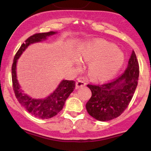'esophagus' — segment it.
I'll use <instances>...</instances> for the list:
<instances>
[{
	"instance_id": "34e87169",
	"label": "esophagus",
	"mask_w": 151,
	"mask_h": 151,
	"mask_svg": "<svg viewBox=\"0 0 151 151\" xmlns=\"http://www.w3.org/2000/svg\"><path fill=\"white\" fill-rule=\"evenodd\" d=\"M85 85L86 83L84 82V81L78 80L77 82H76V87H77V89H79V88L82 87V86H84Z\"/></svg>"
}]
</instances>
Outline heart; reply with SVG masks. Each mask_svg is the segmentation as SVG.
<instances>
[{
    "instance_id": "heart-1",
    "label": "heart",
    "mask_w": 151,
    "mask_h": 151,
    "mask_svg": "<svg viewBox=\"0 0 151 151\" xmlns=\"http://www.w3.org/2000/svg\"><path fill=\"white\" fill-rule=\"evenodd\" d=\"M81 60L90 62V76L96 81H104L112 79L124 65V55L114 45L93 40L83 43L78 50ZM79 65V62H77Z\"/></svg>"
}]
</instances>
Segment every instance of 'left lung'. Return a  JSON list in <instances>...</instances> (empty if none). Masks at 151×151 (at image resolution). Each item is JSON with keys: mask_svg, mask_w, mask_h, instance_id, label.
<instances>
[{"mask_svg": "<svg viewBox=\"0 0 151 151\" xmlns=\"http://www.w3.org/2000/svg\"><path fill=\"white\" fill-rule=\"evenodd\" d=\"M138 77L139 66L133 51L127 69L121 77L102 85L88 84L92 93L86 104L88 114L100 121H110L119 116L133 97Z\"/></svg>", "mask_w": 151, "mask_h": 151, "instance_id": "8db88e82", "label": "left lung"}]
</instances>
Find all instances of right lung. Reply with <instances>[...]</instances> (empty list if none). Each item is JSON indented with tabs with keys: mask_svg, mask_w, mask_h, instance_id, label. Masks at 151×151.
Here are the masks:
<instances>
[{
	"mask_svg": "<svg viewBox=\"0 0 151 151\" xmlns=\"http://www.w3.org/2000/svg\"><path fill=\"white\" fill-rule=\"evenodd\" d=\"M58 33V32H43L35 34L30 36L22 43L21 47L15 55L12 66V81L15 95L19 103L32 116L41 119H48L55 116L63 109L65 101L75 88V81L72 80H63L59 84L56 89L49 96L44 99L32 98L24 93L19 84L17 77V63L18 59L27 49V47L35 43L46 40L50 36Z\"/></svg>",
	"mask_w": 151,
	"mask_h": 151,
	"instance_id": "1",
	"label": "right lung"
}]
</instances>
